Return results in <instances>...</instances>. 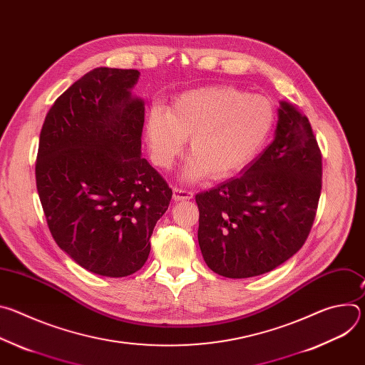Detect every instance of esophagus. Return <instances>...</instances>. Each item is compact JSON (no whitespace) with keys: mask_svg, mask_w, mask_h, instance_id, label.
Wrapping results in <instances>:
<instances>
[{"mask_svg":"<svg viewBox=\"0 0 365 365\" xmlns=\"http://www.w3.org/2000/svg\"><path fill=\"white\" fill-rule=\"evenodd\" d=\"M193 197V192L187 190V189H182L175 186L173 187V199L175 200H189Z\"/></svg>","mask_w":365,"mask_h":365,"instance_id":"obj_1","label":"esophagus"}]
</instances>
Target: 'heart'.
I'll list each match as a JSON object with an SVG mask.
<instances>
[{"mask_svg":"<svg viewBox=\"0 0 365 365\" xmlns=\"http://www.w3.org/2000/svg\"><path fill=\"white\" fill-rule=\"evenodd\" d=\"M276 108L264 95L230 86H207L179 95L170 110L154 107L145 135L154 162L169 166L189 137L186 176L228 178L245 168L267 143Z\"/></svg>","mask_w":365,"mask_h":365,"instance_id":"heart-1","label":"heart"}]
</instances>
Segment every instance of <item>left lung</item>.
I'll return each instance as SVG.
<instances>
[{
    "instance_id": "left-lung-1",
    "label": "left lung",
    "mask_w": 365,
    "mask_h": 365,
    "mask_svg": "<svg viewBox=\"0 0 365 365\" xmlns=\"http://www.w3.org/2000/svg\"><path fill=\"white\" fill-rule=\"evenodd\" d=\"M322 189V153L304 114L282 102L273 143L252 163L195 196L205 263L230 279L264 274L304 244Z\"/></svg>"
}]
</instances>
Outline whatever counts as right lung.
<instances>
[{"mask_svg": "<svg viewBox=\"0 0 365 365\" xmlns=\"http://www.w3.org/2000/svg\"><path fill=\"white\" fill-rule=\"evenodd\" d=\"M138 75L88 72L55 101L40 131L36 185L50 234L81 267L108 277L144 266L173 195L141 158L144 106L130 93Z\"/></svg>", "mask_w": 365, "mask_h": 365, "instance_id": "add662e5", "label": "right lung"}]
</instances>
